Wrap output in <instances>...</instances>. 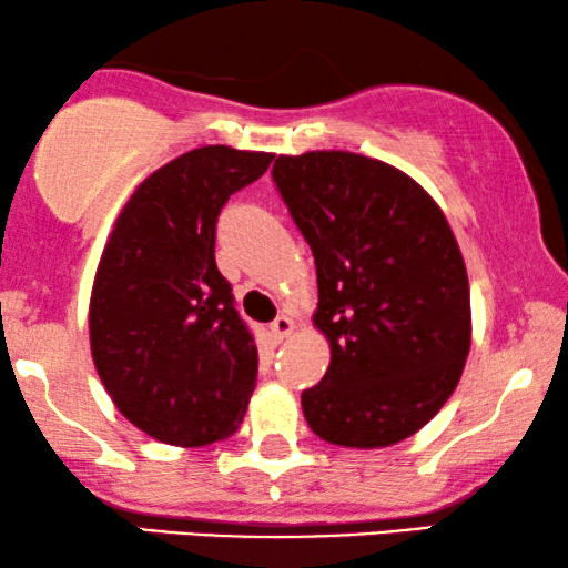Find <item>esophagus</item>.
<instances>
[{
  "instance_id": "1",
  "label": "esophagus",
  "mask_w": 568,
  "mask_h": 568,
  "mask_svg": "<svg viewBox=\"0 0 568 568\" xmlns=\"http://www.w3.org/2000/svg\"><path fill=\"white\" fill-rule=\"evenodd\" d=\"M271 333H274V336L282 341V338H290L292 333H294V321L290 315H278L274 323H271Z\"/></svg>"
}]
</instances>
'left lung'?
<instances>
[{
    "label": "left lung",
    "mask_w": 568,
    "mask_h": 568,
    "mask_svg": "<svg viewBox=\"0 0 568 568\" xmlns=\"http://www.w3.org/2000/svg\"><path fill=\"white\" fill-rule=\"evenodd\" d=\"M274 181L317 271L313 325L331 364L302 393L317 437L377 449L424 429L460 383L473 317L465 261L437 201L364 154H278Z\"/></svg>",
    "instance_id": "1"
}]
</instances>
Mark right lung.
Instances as JSON below:
<instances>
[{"instance_id": "add662e5", "label": "right lung", "mask_w": 568, "mask_h": 568, "mask_svg": "<svg viewBox=\"0 0 568 568\" xmlns=\"http://www.w3.org/2000/svg\"><path fill=\"white\" fill-rule=\"evenodd\" d=\"M274 154L199 146L136 185L100 255L90 352L113 406L175 447L227 439L243 422L258 352L214 261L216 216Z\"/></svg>"}]
</instances>
